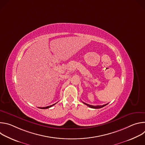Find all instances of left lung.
<instances>
[{"mask_svg": "<svg viewBox=\"0 0 145 145\" xmlns=\"http://www.w3.org/2000/svg\"><path fill=\"white\" fill-rule=\"evenodd\" d=\"M82 103H83L84 105H87V106H88L89 107H90V108H102V107H105V106H106V105H108V103H107V104H106V105H102V106H92V105H88V104H87V103H84V102H82Z\"/></svg>", "mask_w": 145, "mask_h": 145, "instance_id": "obj_1", "label": "left lung"}]
</instances>
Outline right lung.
<instances>
[{"label": "right lung", "mask_w": 145, "mask_h": 145, "mask_svg": "<svg viewBox=\"0 0 145 145\" xmlns=\"http://www.w3.org/2000/svg\"><path fill=\"white\" fill-rule=\"evenodd\" d=\"M56 104V103H55V104H54V105H53L49 106H47V107H39V108H40V109H47V108H50V107H52L53 106L55 105Z\"/></svg>", "instance_id": "right-lung-1"}]
</instances>
